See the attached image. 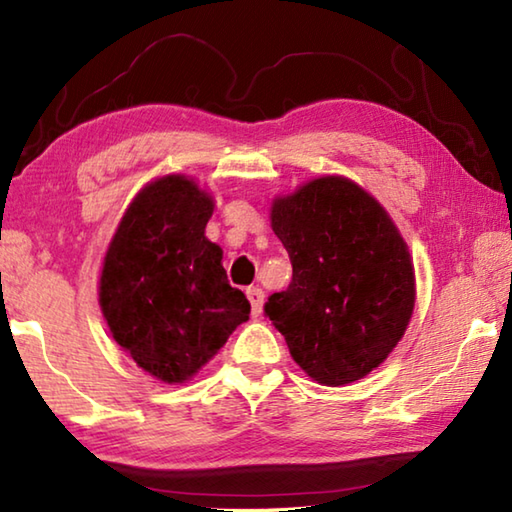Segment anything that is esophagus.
<instances>
[{
    "mask_svg": "<svg viewBox=\"0 0 512 512\" xmlns=\"http://www.w3.org/2000/svg\"><path fill=\"white\" fill-rule=\"evenodd\" d=\"M246 296L250 300V309H253V316L262 314V305H264V291L259 287H250L246 291Z\"/></svg>",
    "mask_w": 512,
    "mask_h": 512,
    "instance_id": "34e87169",
    "label": "esophagus"
}]
</instances>
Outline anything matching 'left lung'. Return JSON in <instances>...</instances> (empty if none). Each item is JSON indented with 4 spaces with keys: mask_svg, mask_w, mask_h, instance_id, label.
<instances>
[{
    "mask_svg": "<svg viewBox=\"0 0 512 512\" xmlns=\"http://www.w3.org/2000/svg\"><path fill=\"white\" fill-rule=\"evenodd\" d=\"M271 228L293 277L264 309L293 361L325 386L363 379L400 343L415 307L413 259L391 214L354 180L320 176L273 198Z\"/></svg>",
    "mask_w": 512,
    "mask_h": 512,
    "instance_id": "8db88e82",
    "label": "left lung"
}]
</instances>
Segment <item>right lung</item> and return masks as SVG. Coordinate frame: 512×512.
Here are the masks:
<instances>
[{
	"mask_svg": "<svg viewBox=\"0 0 512 512\" xmlns=\"http://www.w3.org/2000/svg\"><path fill=\"white\" fill-rule=\"evenodd\" d=\"M212 194L183 173L155 178L126 207L99 277L112 339L146 375L185 384L219 352L250 302L205 237Z\"/></svg>",
	"mask_w": 512,
	"mask_h": 512,
	"instance_id": "add662e5",
	"label": "right lung"
}]
</instances>
